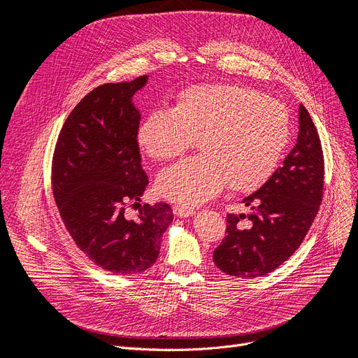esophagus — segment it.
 <instances>
[{"label": "esophagus", "instance_id": "1", "mask_svg": "<svg viewBox=\"0 0 358 358\" xmlns=\"http://www.w3.org/2000/svg\"><path fill=\"white\" fill-rule=\"evenodd\" d=\"M174 214L180 218H187V217H191L195 214V210L194 208H189V207H181V206H177L174 207Z\"/></svg>", "mask_w": 358, "mask_h": 358}]
</instances>
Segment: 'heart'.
<instances>
[{
    "instance_id": "1",
    "label": "heart",
    "mask_w": 358,
    "mask_h": 358,
    "mask_svg": "<svg viewBox=\"0 0 358 358\" xmlns=\"http://www.w3.org/2000/svg\"><path fill=\"white\" fill-rule=\"evenodd\" d=\"M198 141L199 156L160 173L156 191L180 206H198L227 184L249 192L275 171L289 140L287 110L278 100L239 85H198L171 109L150 112L137 143L151 160H173Z\"/></svg>"
}]
</instances>
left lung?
<instances>
[{
    "instance_id": "left-lung-1",
    "label": "left lung",
    "mask_w": 358,
    "mask_h": 358,
    "mask_svg": "<svg viewBox=\"0 0 358 358\" xmlns=\"http://www.w3.org/2000/svg\"><path fill=\"white\" fill-rule=\"evenodd\" d=\"M323 180L320 138L309 112L300 105L293 150L258 191L242 199L248 214L227 215L228 234L214 250L215 265L243 279L264 276L280 266L300 246L317 215Z\"/></svg>"
}]
</instances>
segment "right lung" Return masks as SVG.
<instances>
[{
  "label": "right lung",
  "instance_id": "1",
  "mask_svg": "<svg viewBox=\"0 0 358 358\" xmlns=\"http://www.w3.org/2000/svg\"><path fill=\"white\" fill-rule=\"evenodd\" d=\"M148 76L105 83L87 93L68 116L54 152L52 188L62 221L82 252L117 275L147 271L159 258L173 222L169 203L138 206L148 178L137 143L140 112L134 94Z\"/></svg>",
  "mask_w": 358,
  "mask_h": 358
}]
</instances>
